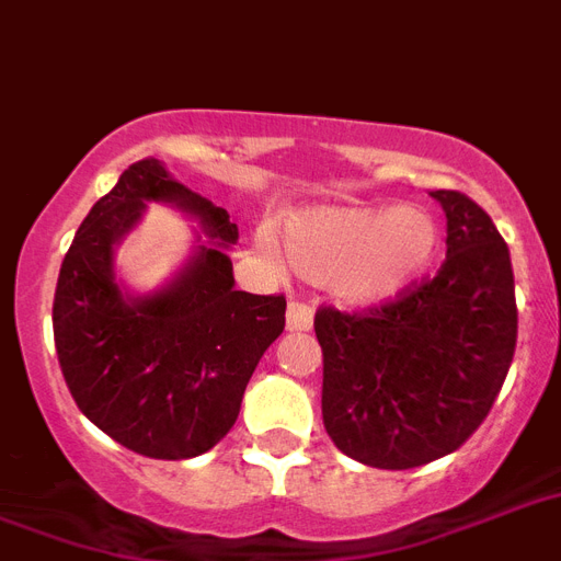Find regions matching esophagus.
Listing matches in <instances>:
<instances>
[{
    "mask_svg": "<svg viewBox=\"0 0 561 561\" xmlns=\"http://www.w3.org/2000/svg\"><path fill=\"white\" fill-rule=\"evenodd\" d=\"M311 325H313L311 305L299 302V299L288 302V331H308Z\"/></svg>",
    "mask_w": 561,
    "mask_h": 561,
    "instance_id": "34e87169",
    "label": "esophagus"
}]
</instances>
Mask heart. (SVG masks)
<instances>
[{
	"label": "heart",
	"mask_w": 561,
	"mask_h": 561,
	"mask_svg": "<svg viewBox=\"0 0 561 561\" xmlns=\"http://www.w3.org/2000/svg\"><path fill=\"white\" fill-rule=\"evenodd\" d=\"M273 253V241L262 239ZM285 248L296 271L331 285L348 305L394 299L430 267L438 227L423 209H308L285 218Z\"/></svg>",
	"instance_id": "1"
}]
</instances>
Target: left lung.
I'll use <instances>...</instances> for the list:
<instances>
[{
	"label": "left lung",
	"mask_w": 561,
	"mask_h": 561,
	"mask_svg": "<svg viewBox=\"0 0 561 561\" xmlns=\"http://www.w3.org/2000/svg\"><path fill=\"white\" fill-rule=\"evenodd\" d=\"M446 259L363 311L322 305V423L340 453L412 470L467 444L502 391L516 352V285L493 218L458 190H435Z\"/></svg>",
	"instance_id": "left-lung-1"
}]
</instances>
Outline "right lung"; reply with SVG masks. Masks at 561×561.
I'll list each match as a JSON object with an SVG mask.
<instances>
[{"instance_id": "obj_1", "label": "right lung", "mask_w": 561, "mask_h": 561, "mask_svg": "<svg viewBox=\"0 0 561 561\" xmlns=\"http://www.w3.org/2000/svg\"><path fill=\"white\" fill-rule=\"evenodd\" d=\"M144 202L184 207L221 244L239 239L227 209L172 181L154 158L131 163L62 259L54 345L68 391L94 426L131 453L184 461L230 432L253 368L285 328L288 302L236 290L221 248L198 250L161 294L126 299L112 276V248Z\"/></svg>"}]
</instances>
